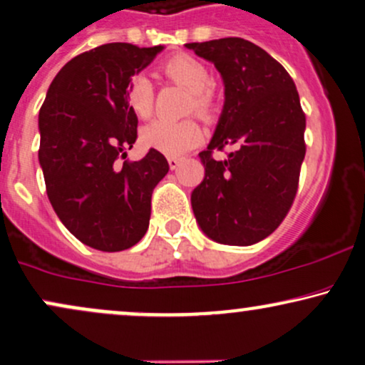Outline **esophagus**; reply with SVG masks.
Listing matches in <instances>:
<instances>
[{"mask_svg":"<svg viewBox=\"0 0 365 365\" xmlns=\"http://www.w3.org/2000/svg\"><path fill=\"white\" fill-rule=\"evenodd\" d=\"M180 163H182V158H177V156H170L168 158V165L172 170H177Z\"/></svg>","mask_w":365,"mask_h":365,"instance_id":"1","label":"esophagus"}]
</instances>
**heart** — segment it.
I'll return each instance as SVG.
<instances>
[{"label":"heart","instance_id":"1","mask_svg":"<svg viewBox=\"0 0 365 365\" xmlns=\"http://www.w3.org/2000/svg\"><path fill=\"white\" fill-rule=\"evenodd\" d=\"M163 72L170 79L177 81L188 92H192L190 108L200 114H207L212 108V87L214 77L205 63L182 53L168 58L163 66ZM128 106L138 118H148L153 110L155 91L153 84L145 73H136L129 81L126 91ZM141 145L148 150H156L168 156H180L198 146L204 140L200 126L193 121H151L141 129Z\"/></svg>","mask_w":365,"mask_h":365}]
</instances>
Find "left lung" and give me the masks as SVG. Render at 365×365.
Returning a JSON list of instances; mask_svg holds the SVG:
<instances>
[{
    "label": "left lung",
    "instance_id": "left-lung-1",
    "mask_svg": "<svg viewBox=\"0 0 365 365\" xmlns=\"http://www.w3.org/2000/svg\"><path fill=\"white\" fill-rule=\"evenodd\" d=\"M187 47L214 62L225 86L215 135L198 155L205 178L192 192L193 214L214 241L251 246L278 229L297 197L305 113L286 68L252 41L227 36ZM227 144L240 148L217 162L211 153Z\"/></svg>",
    "mask_w": 365,
    "mask_h": 365
}]
</instances>
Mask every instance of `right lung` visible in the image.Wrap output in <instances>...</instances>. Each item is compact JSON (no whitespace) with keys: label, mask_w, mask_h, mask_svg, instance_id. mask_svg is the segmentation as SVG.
<instances>
[{"label":"right lung","mask_w":365,"mask_h":365,"mask_svg":"<svg viewBox=\"0 0 365 365\" xmlns=\"http://www.w3.org/2000/svg\"><path fill=\"white\" fill-rule=\"evenodd\" d=\"M161 50L106 43L77 55L55 76L40 108L38 160L50 204L73 236L99 251L141 241L151 193L170 170L156 150L126 160L138 138L129 81Z\"/></svg>","instance_id":"right-lung-1"}]
</instances>
